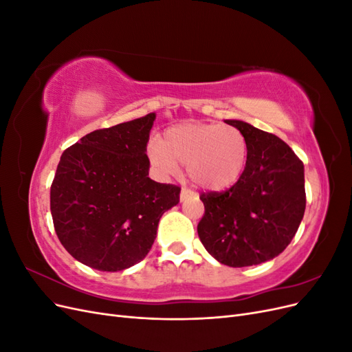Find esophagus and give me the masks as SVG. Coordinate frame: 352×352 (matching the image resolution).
I'll use <instances>...</instances> for the list:
<instances>
[{
	"label": "esophagus",
	"mask_w": 352,
	"mask_h": 352,
	"mask_svg": "<svg viewBox=\"0 0 352 352\" xmlns=\"http://www.w3.org/2000/svg\"><path fill=\"white\" fill-rule=\"evenodd\" d=\"M190 197H194L192 190H189V189H186V188H184L182 190H180V201H185V199H188V198H190Z\"/></svg>",
	"instance_id": "1"
}]
</instances>
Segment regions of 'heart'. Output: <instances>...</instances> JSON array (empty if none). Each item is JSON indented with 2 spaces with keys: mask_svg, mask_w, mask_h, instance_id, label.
Masks as SVG:
<instances>
[{
  "mask_svg": "<svg viewBox=\"0 0 352 352\" xmlns=\"http://www.w3.org/2000/svg\"><path fill=\"white\" fill-rule=\"evenodd\" d=\"M148 157L163 175H176L186 164L192 182L220 192L238 182L248 158L243 133L217 123H182L168 127L162 141L148 145Z\"/></svg>",
  "mask_w": 352,
  "mask_h": 352,
  "instance_id": "obj_1",
  "label": "heart"
}]
</instances>
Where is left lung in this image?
Returning <instances> with one entry per match:
<instances>
[{
	"label": "left lung",
	"instance_id": "8db88e82",
	"mask_svg": "<svg viewBox=\"0 0 352 352\" xmlns=\"http://www.w3.org/2000/svg\"><path fill=\"white\" fill-rule=\"evenodd\" d=\"M248 144L247 166L223 192L201 194L198 236L219 263L247 267L269 261L291 243L305 211L304 164L280 138L226 120Z\"/></svg>",
	"mask_w": 352,
	"mask_h": 352
}]
</instances>
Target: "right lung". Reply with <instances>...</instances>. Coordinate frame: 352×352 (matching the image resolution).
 Listing matches in <instances>:
<instances>
[{
  "instance_id": "obj_1",
  "label": "right lung",
  "mask_w": 352,
  "mask_h": 352,
  "mask_svg": "<svg viewBox=\"0 0 352 352\" xmlns=\"http://www.w3.org/2000/svg\"><path fill=\"white\" fill-rule=\"evenodd\" d=\"M155 113L94 131L61 154L51 185L54 229L73 258L101 272L132 267L150 252L180 188L148 177Z\"/></svg>"
}]
</instances>
